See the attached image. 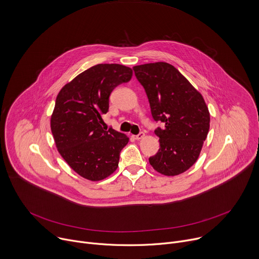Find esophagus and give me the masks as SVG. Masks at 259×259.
<instances>
[{"instance_id": "esophagus-1", "label": "esophagus", "mask_w": 259, "mask_h": 259, "mask_svg": "<svg viewBox=\"0 0 259 259\" xmlns=\"http://www.w3.org/2000/svg\"><path fill=\"white\" fill-rule=\"evenodd\" d=\"M144 136H145V134H144V132H140L139 134H137V135H135L134 136V138L136 139V140H140V139H142V138H144Z\"/></svg>"}]
</instances>
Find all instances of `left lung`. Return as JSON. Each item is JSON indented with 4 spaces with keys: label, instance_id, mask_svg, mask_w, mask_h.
Returning <instances> with one entry per match:
<instances>
[{
    "label": "left lung",
    "instance_id": "1",
    "mask_svg": "<svg viewBox=\"0 0 259 259\" xmlns=\"http://www.w3.org/2000/svg\"><path fill=\"white\" fill-rule=\"evenodd\" d=\"M148 98L154 121L164 127L157 153L149 157L151 166L164 176H177L197 160L209 130V112L203 97L173 66L165 62L133 67Z\"/></svg>",
    "mask_w": 259,
    "mask_h": 259
}]
</instances>
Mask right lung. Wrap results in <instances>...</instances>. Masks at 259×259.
Returning <instances> with one entry per match:
<instances>
[{"instance_id":"right-lung-1","label":"right lung","mask_w":259,"mask_h":259,"mask_svg":"<svg viewBox=\"0 0 259 259\" xmlns=\"http://www.w3.org/2000/svg\"><path fill=\"white\" fill-rule=\"evenodd\" d=\"M132 69L99 64L77 75L57 96L51 130L62 157L81 177L100 181L117 169L129 138L112 128L104 130L102 115L116 86L128 82Z\"/></svg>"}]
</instances>
